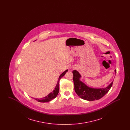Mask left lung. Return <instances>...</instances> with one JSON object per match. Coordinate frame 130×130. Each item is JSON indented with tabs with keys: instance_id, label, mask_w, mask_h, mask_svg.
<instances>
[{
	"instance_id": "left-lung-1",
	"label": "left lung",
	"mask_w": 130,
	"mask_h": 130,
	"mask_svg": "<svg viewBox=\"0 0 130 130\" xmlns=\"http://www.w3.org/2000/svg\"><path fill=\"white\" fill-rule=\"evenodd\" d=\"M115 71L116 73L117 70H116ZM73 74L74 75L73 80L75 92L81 99L86 100L93 101L100 99L109 92L113 83L112 81L108 86L105 88H92L87 86L85 84L80 80L81 75L76 70L73 71Z\"/></svg>"
}]
</instances>
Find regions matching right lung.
Wrapping results in <instances>:
<instances>
[{
    "label": "right lung",
    "mask_w": 130,
    "mask_h": 130,
    "mask_svg": "<svg viewBox=\"0 0 130 130\" xmlns=\"http://www.w3.org/2000/svg\"><path fill=\"white\" fill-rule=\"evenodd\" d=\"M68 72V70H66L65 71H64L63 73L60 74V75L59 77L58 80L57 81V84L56 85V88L55 89V90L51 93H50L49 94L47 95L46 96L44 97L42 99H35L36 100L38 101V102H49L51 100H52L53 99H54L55 98H56L57 96V95L58 94V92H59V81L60 80V78L62 77V76H63L66 73V72Z\"/></svg>",
    "instance_id": "obj_1"
}]
</instances>
